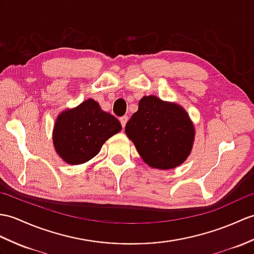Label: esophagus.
<instances>
[{"label": "esophagus", "mask_w": 254, "mask_h": 254, "mask_svg": "<svg viewBox=\"0 0 254 254\" xmlns=\"http://www.w3.org/2000/svg\"><path fill=\"white\" fill-rule=\"evenodd\" d=\"M127 120H128V118H127V116H123V117H121V118H120V122H121V125H122V127H126Z\"/></svg>", "instance_id": "1"}]
</instances>
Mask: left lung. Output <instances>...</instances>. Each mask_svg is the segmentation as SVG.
Segmentation results:
<instances>
[{"instance_id": "obj_1", "label": "left lung", "mask_w": 254, "mask_h": 254, "mask_svg": "<svg viewBox=\"0 0 254 254\" xmlns=\"http://www.w3.org/2000/svg\"><path fill=\"white\" fill-rule=\"evenodd\" d=\"M126 134L147 166L171 170L190 157L196 132L181 105L149 95L139 100L137 111L127 123Z\"/></svg>"}]
</instances>
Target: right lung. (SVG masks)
<instances>
[{"instance_id":"obj_1","label":"right lung","mask_w":254,"mask_h":254,"mask_svg":"<svg viewBox=\"0 0 254 254\" xmlns=\"http://www.w3.org/2000/svg\"><path fill=\"white\" fill-rule=\"evenodd\" d=\"M121 123L92 98L63 110L53 127V145L62 160L72 166L95 157L105 141L121 131Z\"/></svg>"}]
</instances>
